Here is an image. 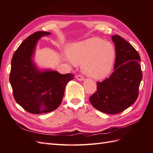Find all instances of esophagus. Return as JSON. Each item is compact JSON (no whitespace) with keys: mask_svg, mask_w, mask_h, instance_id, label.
I'll use <instances>...</instances> for the list:
<instances>
[{"mask_svg":"<svg viewBox=\"0 0 153 153\" xmlns=\"http://www.w3.org/2000/svg\"><path fill=\"white\" fill-rule=\"evenodd\" d=\"M76 78H77V79L79 80V81H83L84 80V77L82 76L81 75H77Z\"/></svg>","mask_w":153,"mask_h":153,"instance_id":"34e87169","label":"esophagus"}]
</instances>
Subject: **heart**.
Listing matches in <instances>:
<instances>
[{"instance_id": "b5f03b06", "label": "heart", "mask_w": 153, "mask_h": 153, "mask_svg": "<svg viewBox=\"0 0 153 153\" xmlns=\"http://www.w3.org/2000/svg\"><path fill=\"white\" fill-rule=\"evenodd\" d=\"M69 61L82 65V71L88 77L102 79L112 72L116 50L111 42L92 37L74 44L68 50Z\"/></svg>"}]
</instances>
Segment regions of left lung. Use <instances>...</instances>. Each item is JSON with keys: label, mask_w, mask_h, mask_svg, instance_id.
<instances>
[{"label": "left lung", "mask_w": 153, "mask_h": 153, "mask_svg": "<svg viewBox=\"0 0 153 153\" xmlns=\"http://www.w3.org/2000/svg\"><path fill=\"white\" fill-rule=\"evenodd\" d=\"M115 45L114 71L102 82H97V91L90 97L92 106L106 114H115L134 103L138 96L142 72L138 52L120 36H112Z\"/></svg>", "instance_id": "8db88e82"}]
</instances>
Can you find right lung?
Wrapping results in <instances>:
<instances>
[{
	"mask_svg": "<svg viewBox=\"0 0 153 153\" xmlns=\"http://www.w3.org/2000/svg\"><path fill=\"white\" fill-rule=\"evenodd\" d=\"M50 34L42 31L33 33L21 43L11 59L10 82L15 100L32 114L56 110L61 103L66 84L74 78L72 74L37 68L32 59L37 42Z\"/></svg>",
	"mask_w": 153,
	"mask_h": 153,
	"instance_id": "right-lung-1",
	"label": "right lung"
}]
</instances>
